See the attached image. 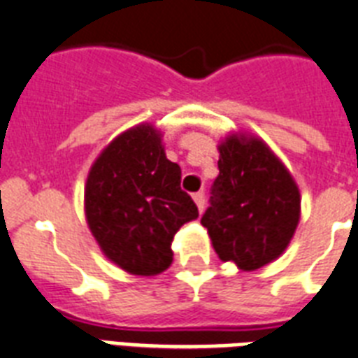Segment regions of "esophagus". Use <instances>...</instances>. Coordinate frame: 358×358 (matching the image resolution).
<instances>
[{
  "label": "esophagus",
  "instance_id": "1",
  "mask_svg": "<svg viewBox=\"0 0 358 358\" xmlns=\"http://www.w3.org/2000/svg\"><path fill=\"white\" fill-rule=\"evenodd\" d=\"M193 200H194V204H196V208H199V211H204V206H206L204 191H199V193H194Z\"/></svg>",
  "mask_w": 358,
  "mask_h": 358
}]
</instances>
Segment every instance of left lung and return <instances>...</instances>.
<instances>
[{
	"mask_svg": "<svg viewBox=\"0 0 358 358\" xmlns=\"http://www.w3.org/2000/svg\"><path fill=\"white\" fill-rule=\"evenodd\" d=\"M219 152V176L200 222L220 259L257 270L289 246L300 220V191L261 139L229 136Z\"/></svg>",
	"mask_w": 358,
	"mask_h": 358,
	"instance_id": "obj_1",
	"label": "left lung"
}]
</instances>
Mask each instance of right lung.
<instances>
[{
  "mask_svg": "<svg viewBox=\"0 0 358 358\" xmlns=\"http://www.w3.org/2000/svg\"><path fill=\"white\" fill-rule=\"evenodd\" d=\"M180 180V165L167 159L162 134L149 123L123 132L101 152L88 174L84 208L108 259L136 275L169 268L174 234L199 217Z\"/></svg>",
  "mask_w": 358,
  "mask_h": 358,
  "instance_id": "1",
  "label": "right lung"
}]
</instances>
